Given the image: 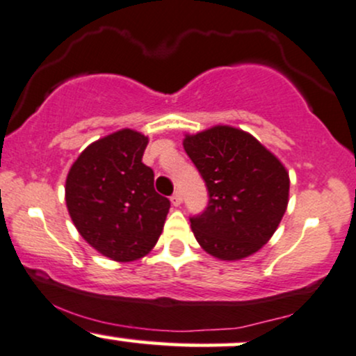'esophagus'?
<instances>
[{"label":"esophagus","mask_w":356,"mask_h":356,"mask_svg":"<svg viewBox=\"0 0 356 356\" xmlns=\"http://www.w3.org/2000/svg\"><path fill=\"white\" fill-rule=\"evenodd\" d=\"M181 202H183L181 193H179V191H175V193L171 195V203H173V207H179V204H181Z\"/></svg>","instance_id":"esophagus-1"}]
</instances>
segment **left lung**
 <instances>
[{"instance_id":"left-lung-1","label":"left lung","mask_w":356,"mask_h":356,"mask_svg":"<svg viewBox=\"0 0 356 356\" xmlns=\"http://www.w3.org/2000/svg\"><path fill=\"white\" fill-rule=\"evenodd\" d=\"M208 190L207 208L190 216L204 252L241 260L270 240L288 204L285 166L248 133L215 127L183 141Z\"/></svg>"}]
</instances>
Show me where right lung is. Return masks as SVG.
<instances>
[{"label": "right lung", "mask_w": 356, "mask_h": 356, "mask_svg": "<svg viewBox=\"0 0 356 356\" xmlns=\"http://www.w3.org/2000/svg\"><path fill=\"white\" fill-rule=\"evenodd\" d=\"M146 145L148 138L133 129L104 136L79 154L66 178V207L79 235L116 261L145 257L170 210L141 161Z\"/></svg>", "instance_id": "add662e5"}]
</instances>
